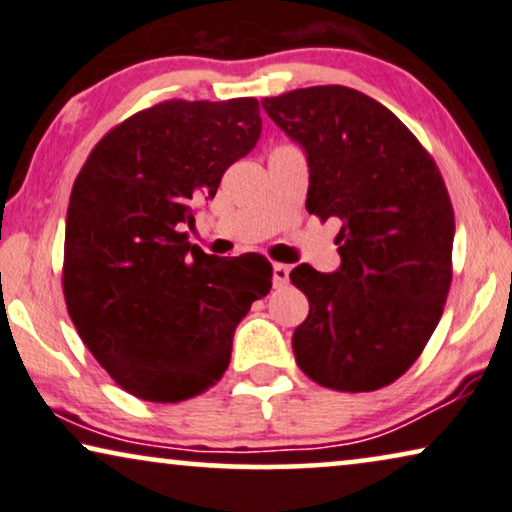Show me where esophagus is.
I'll list each match as a JSON object with an SVG mask.
<instances>
[{
  "label": "esophagus",
  "mask_w": 512,
  "mask_h": 512,
  "mask_svg": "<svg viewBox=\"0 0 512 512\" xmlns=\"http://www.w3.org/2000/svg\"><path fill=\"white\" fill-rule=\"evenodd\" d=\"M290 280V266L287 264H273V285L283 287Z\"/></svg>",
  "instance_id": "34e87169"
}]
</instances>
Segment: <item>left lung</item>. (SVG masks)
Masks as SVG:
<instances>
[{
  "mask_svg": "<svg viewBox=\"0 0 512 512\" xmlns=\"http://www.w3.org/2000/svg\"><path fill=\"white\" fill-rule=\"evenodd\" d=\"M262 106L306 150L308 213L341 220V269L290 273L311 304L294 357L329 390H380L415 364L443 315L455 239L448 187L415 134L364 92L315 85Z\"/></svg>",
  "mask_w": 512,
  "mask_h": 512,
  "instance_id": "1",
  "label": "left lung"
}]
</instances>
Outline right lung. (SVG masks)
<instances>
[{"instance_id": "add662e5", "label": "right lung", "mask_w": 512, "mask_h": 512, "mask_svg": "<svg viewBox=\"0 0 512 512\" xmlns=\"http://www.w3.org/2000/svg\"><path fill=\"white\" fill-rule=\"evenodd\" d=\"M259 132L255 97L169 99L104 134L76 176L64 301L88 350L136 399L178 403L218 383L236 325L271 290L266 257L206 255L183 232Z\"/></svg>"}]
</instances>
